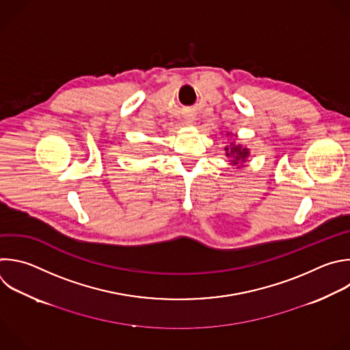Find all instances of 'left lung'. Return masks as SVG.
<instances>
[{
  "mask_svg": "<svg viewBox=\"0 0 350 350\" xmlns=\"http://www.w3.org/2000/svg\"><path fill=\"white\" fill-rule=\"evenodd\" d=\"M226 150V157L234 158V163H238V161H243L247 158L249 151L246 148H242L241 146H235L234 143H230V147H225Z\"/></svg>",
  "mask_w": 350,
  "mask_h": 350,
  "instance_id": "obj_1",
  "label": "left lung"
}]
</instances>
